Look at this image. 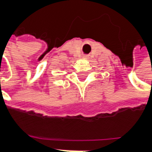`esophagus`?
I'll return each instance as SVG.
<instances>
[{"mask_svg":"<svg viewBox=\"0 0 152 152\" xmlns=\"http://www.w3.org/2000/svg\"><path fill=\"white\" fill-rule=\"evenodd\" d=\"M85 57V58H88V56H87V55H86V56H84Z\"/></svg>","mask_w":152,"mask_h":152,"instance_id":"1","label":"esophagus"}]
</instances>
